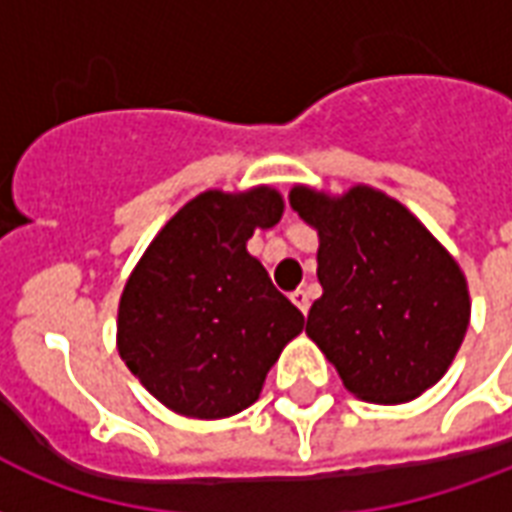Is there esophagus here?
Masks as SVG:
<instances>
[{"mask_svg": "<svg viewBox=\"0 0 512 512\" xmlns=\"http://www.w3.org/2000/svg\"><path fill=\"white\" fill-rule=\"evenodd\" d=\"M292 302L300 308L302 313H308V308H311V300H308V292L305 289H297V292H292Z\"/></svg>", "mask_w": 512, "mask_h": 512, "instance_id": "esophagus-1", "label": "esophagus"}]
</instances>
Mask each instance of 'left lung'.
Here are the masks:
<instances>
[{
	"label": "left lung",
	"mask_w": 512,
	"mask_h": 512,
	"mask_svg": "<svg viewBox=\"0 0 512 512\" xmlns=\"http://www.w3.org/2000/svg\"><path fill=\"white\" fill-rule=\"evenodd\" d=\"M292 210L319 231V283L305 333L363 401L404 404L436 384L469 327L461 267L404 204L354 185H297Z\"/></svg>",
	"instance_id": "8db88e82"
}]
</instances>
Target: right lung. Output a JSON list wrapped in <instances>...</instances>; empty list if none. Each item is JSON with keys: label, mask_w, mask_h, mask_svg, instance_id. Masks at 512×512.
<instances>
[{"label": "right lung", "mask_w": 512, "mask_h": 512, "mask_svg": "<svg viewBox=\"0 0 512 512\" xmlns=\"http://www.w3.org/2000/svg\"><path fill=\"white\" fill-rule=\"evenodd\" d=\"M283 215L278 190H207L160 229L119 300L117 346L130 374L199 420L242 412L305 316L248 253Z\"/></svg>", "instance_id": "add662e5"}]
</instances>
